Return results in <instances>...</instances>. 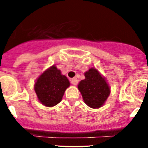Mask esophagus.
Segmentation results:
<instances>
[{
  "instance_id": "34e87169",
  "label": "esophagus",
  "mask_w": 148,
  "mask_h": 148,
  "mask_svg": "<svg viewBox=\"0 0 148 148\" xmlns=\"http://www.w3.org/2000/svg\"><path fill=\"white\" fill-rule=\"evenodd\" d=\"M78 80L77 79V78H73L71 79V83L73 84V85H77L78 84Z\"/></svg>"
}]
</instances>
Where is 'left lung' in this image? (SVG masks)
<instances>
[{"instance_id":"1","label":"left lung","mask_w":148,"mask_h":148,"mask_svg":"<svg viewBox=\"0 0 148 148\" xmlns=\"http://www.w3.org/2000/svg\"><path fill=\"white\" fill-rule=\"evenodd\" d=\"M85 78L78 84L82 98L88 107L98 109L102 107L110 94V88L105 77L95 68L91 67L84 73Z\"/></svg>"}]
</instances>
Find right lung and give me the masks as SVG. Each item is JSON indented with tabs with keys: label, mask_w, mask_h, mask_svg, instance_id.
Returning <instances> with one entry per match:
<instances>
[{
	"label": "right lung",
	"mask_w": 148,
	"mask_h": 148,
	"mask_svg": "<svg viewBox=\"0 0 148 148\" xmlns=\"http://www.w3.org/2000/svg\"><path fill=\"white\" fill-rule=\"evenodd\" d=\"M70 83L61 70L53 65L36 79L34 90L38 101L46 107H53L61 102Z\"/></svg>",
	"instance_id": "right-lung-1"
}]
</instances>
